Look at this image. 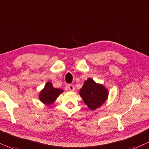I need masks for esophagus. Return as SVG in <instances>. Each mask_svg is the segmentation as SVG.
<instances>
[{
  "instance_id": "34e87169",
  "label": "esophagus",
  "mask_w": 149,
  "mask_h": 149,
  "mask_svg": "<svg viewBox=\"0 0 149 149\" xmlns=\"http://www.w3.org/2000/svg\"><path fill=\"white\" fill-rule=\"evenodd\" d=\"M68 86V89L70 91H74V86H73V85H72V84H69V85Z\"/></svg>"
}]
</instances>
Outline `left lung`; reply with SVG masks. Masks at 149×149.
Here are the masks:
<instances>
[{
	"mask_svg": "<svg viewBox=\"0 0 149 149\" xmlns=\"http://www.w3.org/2000/svg\"><path fill=\"white\" fill-rule=\"evenodd\" d=\"M79 95L88 107L94 111L106 102L108 91L102 84H97L94 80L89 78L84 82Z\"/></svg>",
	"mask_w": 149,
	"mask_h": 149,
	"instance_id": "obj_1",
	"label": "left lung"
}]
</instances>
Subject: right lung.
<instances>
[{
  "label": "right lung",
  "instance_id": "add662e5",
  "mask_svg": "<svg viewBox=\"0 0 149 149\" xmlns=\"http://www.w3.org/2000/svg\"><path fill=\"white\" fill-rule=\"evenodd\" d=\"M63 91L62 89L55 88L53 87L51 82H47L44 88L42 90L39 94V100L41 102L46 105H50L53 104L56 100L61 93Z\"/></svg>",
  "mask_w": 149,
  "mask_h": 149
}]
</instances>
